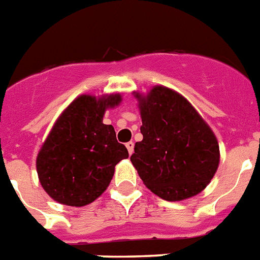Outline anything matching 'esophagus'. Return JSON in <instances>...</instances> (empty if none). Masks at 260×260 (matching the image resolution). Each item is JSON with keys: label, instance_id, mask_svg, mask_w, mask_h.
I'll use <instances>...</instances> for the list:
<instances>
[{"label": "esophagus", "instance_id": "obj_1", "mask_svg": "<svg viewBox=\"0 0 260 260\" xmlns=\"http://www.w3.org/2000/svg\"><path fill=\"white\" fill-rule=\"evenodd\" d=\"M125 147H126V149H128V153L129 154L134 153V148H135L134 141H128V143L125 144Z\"/></svg>", "mask_w": 260, "mask_h": 260}]
</instances>
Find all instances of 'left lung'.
Listing matches in <instances>:
<instances>
[{"label": "left lung", "mask_w": 260, "mask_h": 260, "mask_svg": "<svg viewBox=\"0 0 260 260\" xmlns=\"http://www.w3.org/2000/svg\"><path fill=\"white\" fill-rule=\"evenodd\" d=\"M140 102L143 140L131 161L148 189L167 201L193 197L214 177L219 147L189 102L167 87L152 88Z\"/></svg>", "instance_id": "8db88e82"}]
</instances>
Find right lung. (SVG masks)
<instances>
[{
  "label": "right lung",
  "instance_id": "right-lung-1",
  "mask_svg": "<svg viewBox=\"0 0 260 260\" xmlns=\"http://www.w3.org/2000/svg\"><path fill=\"white\" fill-rule=\"evenodd\" d=\"M120 100V95H82L56 120L37 157L39 181L52 200L69 206L91 204L110 185L115 165L128 158L113 126L103 124L106 108Z\"/></svg>",
  "mask_w": 260,
  "mask_h": 260
}]
</instances>
